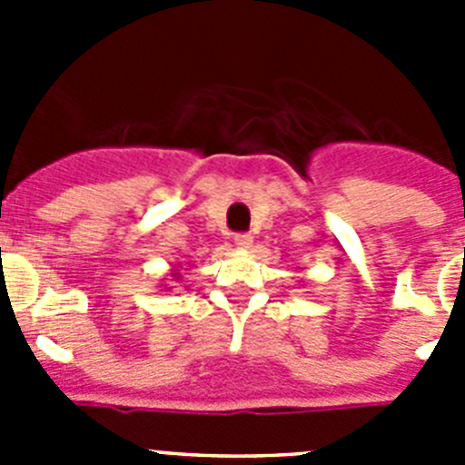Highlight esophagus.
I'll use <instances>...</instances> for the list:
<instances>
[{
  "mask_svg": "<svg viewBox=\"0 0 465 465\" xmlns=\"http://www.w3.org/2000/svg\"><path fill=\"white\" fill-rule=\"evenodd\" d=\"M235 244L240 246V249H249V246L253 244V237L249 235V232H240V235H235Z\"/></svg>",
  "mask_w": 465,
  "mask_h": 465,
  "instance_id": "obj_1",
  "label": "esophagus"
}]
</instances>
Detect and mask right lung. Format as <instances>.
<instances>
[{
	"label": "right lung",
	"instance_id": "right-lung-1",
	"mask_svg": "<svg viewBox=\"0 0 465 465\" xmlns=\"http://www.w3.org/2000/svg\"><path fill=\"white\" fill-rule=\"evenodd\" d=\"M174 277H176V272H174Z\"/></svg>",
	"mask_w": 465,
	"mask_h": 465
}]
</instances>
